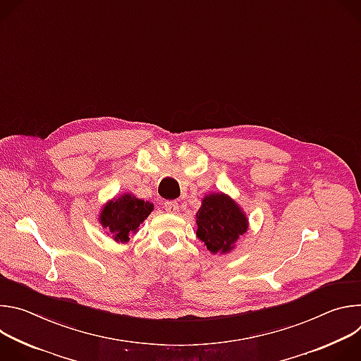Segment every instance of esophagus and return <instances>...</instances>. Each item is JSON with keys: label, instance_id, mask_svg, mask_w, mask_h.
<instances>
[{"label": "esophagus", "instance_id": "1", "mask_svg": "<svg viewBox=\"0 0 361 361\" xmlns=\"http://www.w3.org/2000/svg\"><path fill=\"white\" fill-rule=\"evenodd\" d=\"M164 209H166L167 213L176 214V213H178L180 205H178L177 201H167V202H164Z\"/></svg>", "mask_w": 361, "mask_h": 361}]
</instances>
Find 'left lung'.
Listing matches in <instances>:
<instances>
[{
	"label": "left lung",
	"mask_w": 361,
	"mask_h": 361,
	"mask_svg": "<svg viewBox=\"0 0 361 361\" xmlns=\"http://www.w3.org/2000/svg\"><path fill=\"white\" fill-rule=\"evenodd\" d=\"M195 219L197 237L213 254L230 252L248 228V220L240 205L223 192L205 195Z\"/></svg>",
	"instance_id": "1"
}]
</instances>
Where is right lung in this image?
Returning <instances> with one entry per match:
<instances>
[{
  "mask_svg": "<svg viewBox=\"0 0 361 361\" xmlns=\"http://www.w3.org/2000/svg\"><path fill=\"white\" fill-rule=\"evenodd\" d=\"M154 204L133 194H123L109 201L99 213V223L113 234L117 243H127L130 234L138 231L140 224L151 214Z\"/></svg>",
  "mask_w": 361,
  "mask_h": 361,
  "instance_id": "1",
  "label": "right lung"
}]
</instances>
